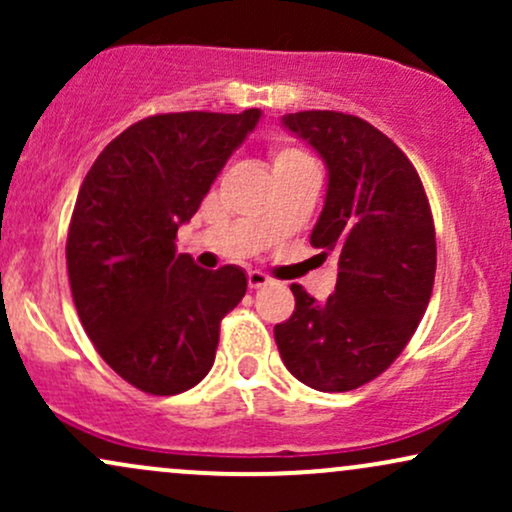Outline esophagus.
Returning <instances> with one entry per match:
<instances>
[{
    "label": "esophagus",
    "mask_w": 512,
    "mask_h": 512,
    "mask_svg": "<svg viewBox=\"0 0 512 512\" xmlns=\"http://www.w3.org/2000/svg\"><path fill=\"white\" fill-rule=\"evenodd\" d=\"M248 284H250V289H262V286L269 284V276L257 272V269H255V272L248 274Z\"/></svg>",
    "instance_id": "1"
}]
</instances>
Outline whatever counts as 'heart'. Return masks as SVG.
Returning <instances> with one entry per match:
<instances>
[{
	"mask_svg": "<svg viewBox=\"0 0 512 512\" xmlns=\"http://www.w3.org/2000/svg\"><path fill=\"white\" fill-rule=\"evenodd\" d=\"M305 158H308V154L298 149V146H291V144H276L274 149H272L274 170L281 168V166H289V163L305 161Z\"/></svg>",
	"mask_w": 512,
	"mask_h": 512,
	"instance_id": "1",
	"label": "heart"
}]
</instances>
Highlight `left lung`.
Masks as SVG:
<instances>
[{
  "mask_svg": "<svg viewBox=\"0 0 512 512\" xmlns=\"http://www.w3.org/2000/svg\"><path fill=\"white\" fill-rule=\"evenodd\" d=\"M281 122L327 166L325 209L310 243L337 262V286L317 303L291 284L296 310L274 327V339L303 385L356 390L395 363L431 301V204L404 151L361 117L303 110Z\"/></svg>",
  "mask_w": 512,
  "mask_h": 512,
  "instance_id": "1",
  "label": "left lung"
}]
</instances>
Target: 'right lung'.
Instances as JSON below:
<instances>
[{"instance_id": "add662e5", "label": "right lung", "mask_w": 512, "mask_h": 512, "mask_svg": "<svg viewBox=\"0 0 512 512\" xmlns=\"http://www.w3.org/2000/svg\"><path fill=\"white\" fill-rule=\"evenodd\" d=\"M257 120V108L144 117L81 182L67 233L76 313L103 361L137 390L195 387L214 366L221 320L248 291L243 269L207 272L175 252V238Z\"/></svg>"}]
</instances>
